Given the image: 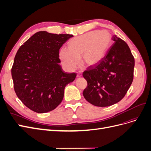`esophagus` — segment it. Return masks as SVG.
<instances>
[{"label":"esophagus","mask_w":151,"mask_h":151,"mask_svg":"<svg viewBox=\"0 0 151 151\" xmlns=\"http://www.w3.org/2000/svg\"><path fill=\"white\" fill-rule=\"evenodd\" d=\"M82 76V74H81V73H77V77H81Z\"/></svg>","instance_id":"obj_1"}]
</instances>
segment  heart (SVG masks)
I'll return each instance as SVG.
<instances>
[{"label":"heart","mask_w":151,"mask_h":151,"mask_svg":"<svg viewBox=\"0 0 151 151\" xmlns=\"http://www.w3.org/2000/svg\"><path fill=\"white\" fill-rule=\"evenodd\" d=\"M110 35L106 30L88 32L72 39L68 48H62L59 57L62 65L67 70H74L81 62L93 67L102 60L110 44Z\"/></svg>","instance_id":"b5f03b06"}]
</instances>
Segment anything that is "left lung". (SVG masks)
<instances>
[{
    "instance_id": "1",
    "label": "left lung",
    "mask_w": 151,
    "mask_h": 151,
    "mask_svg": "<svg viewBox=\"0 0 151 151\" xmlns=\"http://www.w3.org/2000/svg\"><path fill=\"white\" fill-rule=\"evenodd\" d=\"M113 45L98 64L83 72L88 86L84 98L91 104L106 107L125 96L134 78L135 60L128 45L114 35Z\"/></svg>"
}]
</instances>
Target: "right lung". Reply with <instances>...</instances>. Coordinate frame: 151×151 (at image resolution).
<instances>
[{
	"instance_id": "1",
	"label": "right lung",
	"mask_w": 151,
	"mask_h": 151,
	"mask_svg": "<svg viewBox=\"0 0 151 151\" xmlns=\"http://www.w3.org/2000/svg\"><path fill=\"white\" fill-rule=\"evenodd\" d=\"M72 35L39 31L17 50L11 69L17 96L26 107L38 113L52 111L62 102L65 86L76 73L63 71L59 50Z\"/></svg>"
}]
</instances>
